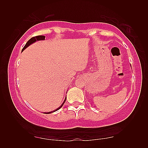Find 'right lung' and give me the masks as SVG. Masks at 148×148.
I'll list each match as a JSON object with an SVG mask.
<instances>
[{
	"label": "right lung",
	"instance_id": "right-lung-1",
	"mask_svg": "<svg viewBox=\"0 0 148 148\" xmlns=\"http://www.w3.org/2000/svg\"><path fill=\"white\" fill-rule=\"evenodd\" d=\"M45 36H35V37H32V38H31L30 39H29V40H28L27 42L26 43V45H25V46L23 47V48L22 49V51H23L25 49H26L28 46H30V45H31V44H32V43H34V42L37 41V40H45ZM65 100H66V97H65V100H64V102H63V103H62V104L61 105V106H60V107H59V108H58V109H55V111H51V112H45V114H46H46H49V113H51V112H55V111H58V110L60 109V108H62V107L63 106V105L64 104V103H65Z\"/></svg>",
	"mask_w": 148,
	"mask_h": 148
}]
</instances>
